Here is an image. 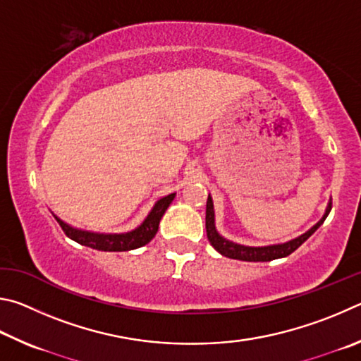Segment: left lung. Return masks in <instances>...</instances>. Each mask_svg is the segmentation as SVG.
Returning a JSON list of instances; mask_svg holds the SVG:
<instances>
[{
	"label": "left lung",
	"instance_id": "left-lung-1",
	"mask_svg": "<svg viewBox=\"0 0 361 361\" xmlns=\"http://www.w3.org/2000/svg\"><path fill=\"white\" fill-rule=\"evenodd\" d=\"M331 211V201L326 207L325 216L320 219L319 224H315L311 230L306 231L305 235H301L300 238L293 239V241H288L286 244H277V245H268V247H245V245L241 244H235L231 241H226L222 236L219 235L216 230V225H214V206H212V198L207 197V203H206V233H207V239L214 249H216L219 254H222L224 257L228 258H235V260H243V262H271L276 260V258H282L287 257L290 254L300 247V245L306 241L309 236H312L315 230L325 222V219L328 217V214Z\"/></svg>",
	"mask_w": 361,
	"mask_h": 361
}]
</instances>
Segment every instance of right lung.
<instances>
[{"mask_svg": "<svg viewBox=\"0 0 361 361\" xmlns=\"http://www.w3.org/2000/svg\"><path fill=\"white\" fill-rule=\"evenodd\" d=\"M176 195L171 193L168 197L161 198L157 201L154 209L150 211L147 219L144 220L142 225L139 228L133 230L130 233H123V235H99V233H90V231H82L75 230L73 226L66 225L61 222L59 217L56 222L60 224L61 230L65 231L68 238H71L73 241L79 243L82 245H87V247L97 249V250H104V252H125V250H133L137 247H142L147 243H150L158 231V225H160V220L163 214L166 212L168 206L171 201L174 200Z\"/></svg>", "mask_w": 361, "mask_h": 361, "instance_id": "add662e5", "label": "right lung"}]
</instances>
